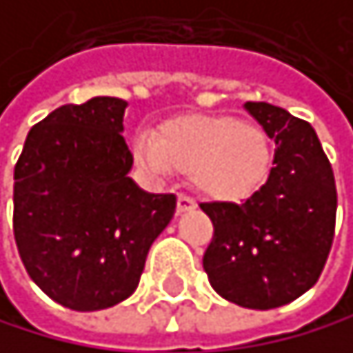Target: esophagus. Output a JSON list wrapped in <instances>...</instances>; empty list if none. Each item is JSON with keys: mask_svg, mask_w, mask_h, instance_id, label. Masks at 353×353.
I'll list each match as a JSON object with an SVG mask.
<instances>
[{"mask_svg": "<svg viewBox=\"0 0 353 353\" xmlns=\"http://www.w3.org/2000/svg\"><path fill=\"white\" fill-rule=\"evenodd\" d=\"M192 209H196V200L185 196V194H181L179 200H176V213H188Z\"/></svg>", "mask_w": 353, "mask_h": 353, "instance_id": "1", "label": "esophagus"}]
</instances>
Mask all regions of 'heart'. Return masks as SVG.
I'll use <instances>...</instances> for the list:
<instances>
[{
  "instance_id": "heart-1",
  "label": "heart",
  "mask_w": 353,
  "mask_h": 353,
  "mask_svg": "<svg viewBox=\"0 0 353 353\" xmlns=\"http://www.w3.org/2000/svg\"><path fill=\"white\" fill-rule=\"evenodd\" d=\"M135 163L153 176L192 172L194 185L215 200H241L254 194L272 170V144L265 131L237 118L185 116L170 120L159 138L142 131L131 144Z\"/></svg>"
}]
</instances>
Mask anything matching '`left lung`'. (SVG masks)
<instances>
[{
	"mask_svg": "<svg viewBox=\"0 0 353 353\" xmlns=\"http://www.w3.org/2000/svg\"><path fill=\"white\" fill-rule=\"evenodd\" d=\"M245 112L276 142L268 181L243 203H203L213 239L203 256L211 287L243 308L268 310L313 287L334 239L336 185L315 129L270 103Z\"/></svg>",
	"mask_w": 353,
	"mask_h": 353,
	"instance_id": "1",
	"label": "left lung"
}]
</instances>
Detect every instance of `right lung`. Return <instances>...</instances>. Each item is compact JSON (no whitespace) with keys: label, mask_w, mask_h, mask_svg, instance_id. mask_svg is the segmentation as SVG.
I'll return each instance as SVG.
<instances>
[{"label":"right lung","mask_w":353,"mask_h":353,"mask_svg":"<svg viewBox=\"0 0 353 353\" xmlns=\"http://www.w3.org/2000/svg\"><path fill=\"white\" fill-rule=\"evenodd\" d=\"M127 101L94 97L34 125L14 165V239L30 278L70 310H103L138 289L176 196L129 172Z\"/></svg>","instance_id":"right-lung-1"}]
</instances>
